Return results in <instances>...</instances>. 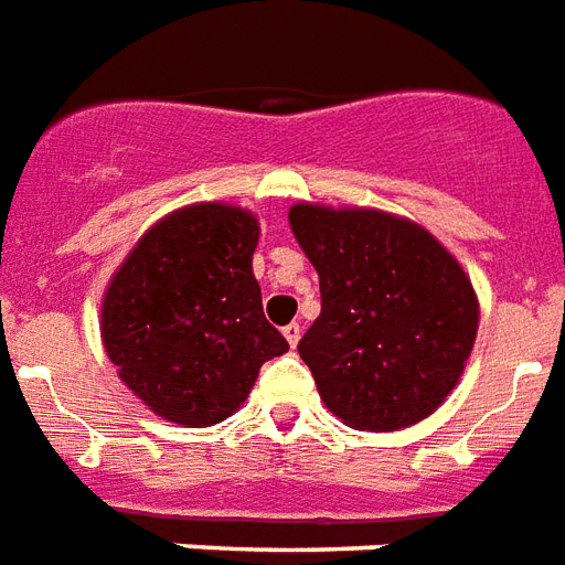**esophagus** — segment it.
Listing matches in <instances>:
<instances>
[{
  "label": "esophagus",
  "mask_w": 565,
  "mask_h": 565,
  "mask_svg": "<svg viewBox=\"0 0 565 565\" xmlns=\"http://www.w3.org/2000/svg\"><path fill=\"white\" fill-rule=\"evenodd\" d=\"M284 340L290 343V349H296V345H299V340H301V328L296 326V322H290V326L284 328Z\"/></svg>",
  "instance_id": "1"
}]
</instances>
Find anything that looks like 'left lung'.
Returning <instances> with one entry per match:
<instances>
[{
	"label": "left lung",
	"instance_id": "8db88e82",
	"mask_svg": "<svg viewBox=\"0 0 565 565\" xmlns=\"http://www.w3.org/2000/svg\"><path fill=\"white\" fill-rule=\"evenodd\" d=\"M290 228L319 273L322 313L299 340L322 402L358 430L416 425L446 402L478 334L469 275L416 222L299 202Z\"/></svg>",
	"mask_w": 565,
	"mask_h": 565
}]
</instances>
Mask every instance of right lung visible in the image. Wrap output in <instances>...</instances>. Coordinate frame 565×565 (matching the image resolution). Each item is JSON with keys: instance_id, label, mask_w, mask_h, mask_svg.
Returning <instances> with one entry per match:
<instances>
[{"instance_id": "obj_1", "label": "right lung", "mask_w": 565, "mask_h": 565, "mask_svg": "<svg viewBox=\"0 0 565 565\" xmlns=\"http://www.w3.org/2000/svg\"><path fill=\"white\" fill-rule=\"evenodd\" d=\"M260 225L225 202L188 204L146 231L102 299V343L152 413L207 428L246 402L290 345L264 317L252 273Z\"/></svg>"}]
</instances>
